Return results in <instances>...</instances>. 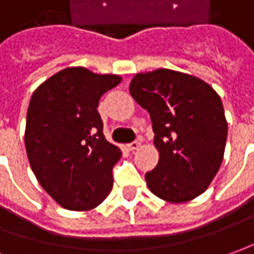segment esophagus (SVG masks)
Masks as SVG:
<instances>
[{
  "mask_svg": "<svg viewBox=\"0 0 254 254\" xmlns=\"http://www.w3.org/2000/svg\"><path fill=\"white\" fill-rule=\"evenodd\" d=\"M140 146H141L140 141L134 140V141H132V143H129V144H127V149L130 150V151H134V150L140 149Z\"/></svg>",
  "mask_w": 254,
  "mask_h": 254,
  "instance_id": "obj_1",
  "label": "esophagus"
}]
</instances>
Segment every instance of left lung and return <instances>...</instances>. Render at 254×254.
<instances>
[{
	"mask_svg": "<svg viewBox=\"0 0 254 254\" xmlns=\"http://www.w3.org/2000/svg\"><path fill=\"white\" fill-rule=\"evenodd\" d=\"M129 93L153 124L158 164L144 175L151 193L168 203L196 199L224 158L228 122L218 93L199 77L164 68L136 73Z\"/></svg>",
	"mask_w": 254,
	"mask_h": 254,
	"instance_id": "obj_1",
	"label": "left lung"
}]
</instances>
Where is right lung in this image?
I'll use <instances>...</instances> for the list:
<instances>
[{"label":"right lung","mask_w":254,"mask_h":254,"mask_svg":"<svg viewBox=\"0 0 254 254\" xmlns=\"http://www.w3.org/2000/svg\"><path fill=\"white\" fill-rule=\"evenodd\" d=\"M121 80L120 75L69 66L33 91L26 153L39 184L64 208L93 210L113 189L121 149L105 140L97 107L100 97Z\"/></svg>","instance_id":"obj_1"}]
</instances>
